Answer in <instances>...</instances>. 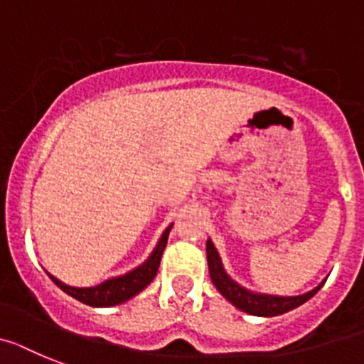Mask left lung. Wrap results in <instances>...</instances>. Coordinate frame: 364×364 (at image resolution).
<instances>
[{
    "label": "left lung",
    "instance_id": "left-lung-1",
    "mask_svg": "<svg viewBox=\"0 0 364 364\" xmlns=\"http://www.w3.org/2000/svg\"><path fill=\"white\" fill-rule=\"evenodd\" d=\"M207 262H209V274L213 279V285L218 289V292L229 300L237 309L244 313L253 314V316H277V314L289 313V311L300 307L307 300H311L316 292L322 289L323 283L314 287L313 291L305 292L300 296H272V294H257L248 289L240 287L237 281L225 274L220 255L216 252L213 240H207Z\"/></svg>",
    "mask_w": 364,
    "mask_h": 364
}]
</instances>
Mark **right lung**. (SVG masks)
<instances>
[{
	"mask_svg": "<svg viewBox=\"0 0 364 364\" xmlns=\"http://www.w3.org/2000/svg\"><path fill=\"white\" fill-rule=\"evenodd\" d=\"M172 225H168L164 229L163 237L159 239L157 246L151 252L148 259H146L140 267L133 268L131 272L124 274V276L112 277V279H107L103 283L96 287H87V289H77V287L64 285L63 281H59L57 277H53L50 274L51 281L55 285L63 289L66 294H70L75 300L83 301L87 305H92V307H111V305H118L127 301L129 298L139 294L140 291H144L146 287L154 281V277L157 276L159 264H161V257H163V252L166 248L168 242V233H170Z\"/></svg>",
	"mask_w": 364,
	"mask_h": 364,
	"instance_id": "add662e5",
	"label": "right lung"
}]
</instances>
